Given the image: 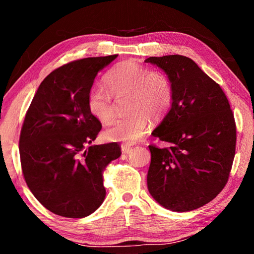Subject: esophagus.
Segmentation results:
<instances>
[{
	"mask_svg": "<svg viewBox=\"0 0 254 254\" xmlns=\"http://www.w3.org/2000/svg\"><path fill=\"white\" fill-rule=\"evenodd\" d=\"M133 147L132 143H123L121 145V149H122V152L123 153H127L128 151H130V149Z\"/></svg>",
	"mask_w": 254,
	"mask_h": 254,
	"instance_id": "34e87169",
	"label": "esophagus"
}]
</instances>
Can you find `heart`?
I'll return each mask as SVG.
<instances>
[{
  "instance_id": "1",
  "label": "heart",
  "mask_w": 254,
  "mask_h": 254,
  "mask_svg": "<svg viewBox=\"0 0 254 254\" xmlns=\"http://www.w3.org/2000/svg\"><path fill=\"white\" fill-rule=\"evenodd\" d=\"M105 88L93 86L87 95V110L102 123L113 118L112 96L127 94V114L114 119L103 136L112 142L132 143L147 132L150 118L161 119L173 104L174 88L168 76L161 71H150L134 60H124L112 67L104 76Z\"/></svg>"
}]
</instances>
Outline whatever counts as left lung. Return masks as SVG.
<instances>
[{"label":"left lung","instance_id":"8db88e82","mask_svg":"<svg viewBox=\"0 0 254 254\" xmlns=\"http://www.w3.org/2000/svg\"><path fill=\"white\" fill-rule=\"evenodd\" d=\"M145 63L161 68L174 88L171 109L152 132L170 145H149V192L174 212L199 208L229 180L236 143L233 112L221 86L190 58L170 55Z\"/></svg>","mask_w":254,"mask_h":254}]
</instances>
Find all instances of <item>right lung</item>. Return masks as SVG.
Masks as SVG:
<instances>
[{
  "mask_svg": "<svg viewBox=\"0 0 254 254\" xmlns=\"http://www.w3.org/2000/svg\"><path fill=\"white\" fill-rule=\"evenodd\" d=\"M118 57L75 60L42 80L25 114L19 150L25 183L54 214L88 216L105 198L103 171L121 156L118 143L89 145L102 124L87 110L97 72Z\"/></svg>",
  "mask_w": 254,
  "mask_h": 254,
  "instance_id": "1",
  "label": "right lung"
}]
</instances>
